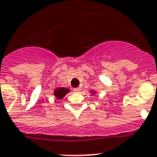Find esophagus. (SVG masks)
Segmentation results:
<instances>
[{
    "label": "esophagus",
    "mask_w": 157,
    "mask_h": 157,
    "mask_svg": "<svg viewBox=\"0 0 157 157\" xmlns=\"http://www.w3.org/2000/svg\"><path fill=\"white\" fill-rule=\"evenodd\" d=\"M81 90V88L78 87V88H74L73 89V91L75 92V93H78V92Z\"/></svg>",
    "instance_id": "esophagus-1"
}]
</instances>
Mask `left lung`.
Returning a JSON list of instances; mask_svg holds the SVG:
<instances>
[{
    "instance_id": "1",
    "label": "left lung",
    "mask_w": 157,
    "mask_h": 157,
    "mask_svg": "<svg viewBox=\"0 0 157 157\" xmlns=\"http://www.w3.org/2000/svg\"><path fill=\"white\" fill-rule=\"evenodd\" d=\"M90 93H91L92 95L96 94V91H95V90H91V92H90Z\"/></svg>"
}]
</instances>
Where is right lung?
I'll list each match as a JSON object with an SVG mask.
<instances>
[{"instance_id": "right-lung-1", "label": "right lung", "mask_w": 157, "mask_h": 157, "mask_svg": "<svg viewBox=\"0 0 157 157\" xmlns=\"http://www.w3.org/2000/svg\"><path fill=\"white\" fill-rule=\"evenodd\" d=\"M70 92L69 88H65V87H58L56 88V90L53 92V94H54L55 98L56 99H62L65 96L66 94Z\"/></svg>"}]
</instances>
